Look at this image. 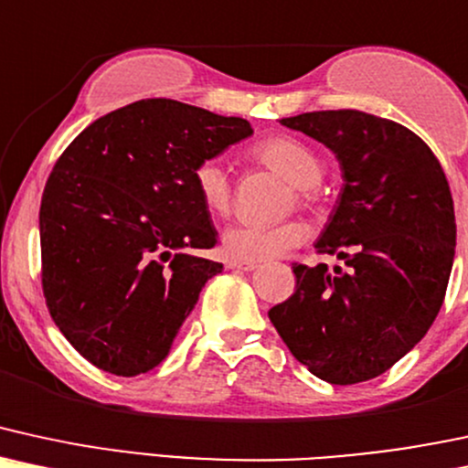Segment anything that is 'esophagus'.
<instances>
[{
	"mask_svg": "<svg viewBox=\"0 0 468 468\" xmlns=\"http://www.w3.org/2000/svg\"><path fill=\"white\" fill-rule=\"evenodd\" d=\"M225 265H228V269H234V271H251V269H256V262L245 261H228Z\"/></svg>",
	"mask_w": 468,
	"mask_h": 468,
	"instance_id": "1",
	"label": "esophagus"
}]
</instances>
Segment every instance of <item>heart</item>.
<instances>
[{"label":"heart","instance_id":"obj_1","mask_svg":"<svg viewBox=\"0 0 468 468\" xmlns=\"http://www.w3.org/2000/svg\"><path fill=\"white\" fill-rule=\"evenodd\" d=\"M250 157L295 186L302 207H313L320 199L317 186L324 175V159L304 140L293 135H271L250 148ZM192 188L201 206L214 217H228L234 207V184L228 168L217 159H203L192 168ZM309 229L302 221L278 225L236 223L225 229L223 250L234 261L262 262L287 254L302 245Z\"/></svg>","mask_w":468,"mask_h":468}]
</instances>
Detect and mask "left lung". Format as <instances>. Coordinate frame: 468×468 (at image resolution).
Returning a JSON list of instances; mask_svg holds the SVG:
<instances>
[{
    "label": "left lung",
    "instance_id": "obj_1",
    "mask_svg": "<svg viewBox=\"0 0 468 468\" xmlns=\"http://www.w3.org/2000/svg\"><path fill=\"white\" fill-rule=\"evenodd\" d=\"M280 122L342 164V195L315 251L342 258L346 271L293 262V295L269 320L311 375L370 381L425 337L444 302L455 256L449 181L431 148L394 120L333 109Z\"/></svg>",
    "mask_w": 468,
    "mask_h": 468
}]
</instances>
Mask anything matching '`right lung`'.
<instances>
[{
	"mask_svg": "<svg viewBox=\"0 0 468 468\" xmlns=\"http://www.w3.org/2000/svg\"><path fill=\"white\" fill-rule=\"evenodd\" d=\"M254 133L170 98L102 115L65 148L38 210L49 315L90 364L137 377L162 364L221 262L192 168Z\"/></svg>",
	"mask_w": 468,
	"mask_h": 468,
	"instance_id": "1",
	"label": "right lung"
}]
</instances>
